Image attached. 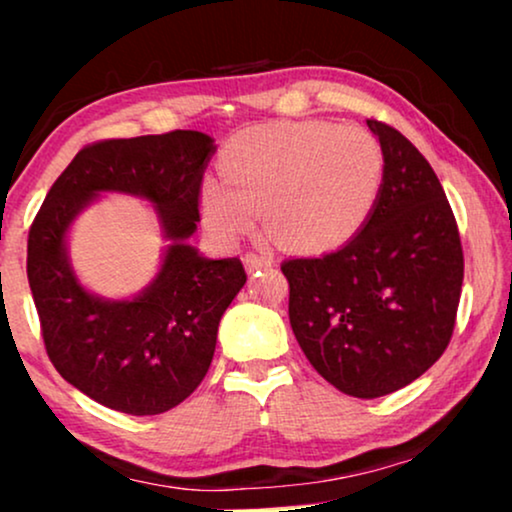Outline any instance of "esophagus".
I'll use <instances>...</instances> for the list:
<instances>
[{"label":"esophagus","instance_id":"1","mask_svg":"<svg viewBox=\"0 0 512 512\" xmlns=\"http://www.w3.org/2000/svg\"><path fill=\"white\" fill-rule=\"evenodd\" d=\"M242 261H244V268H247V272H256V270L270 268V265L275 263V258L268 254H254V251H247Z\"/></svg>","mask_w":512,"mask_h":512}]
</instances>
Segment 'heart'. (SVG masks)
<instances>
[{
  "label": "heart",
  "mask_w": 512,
  "mask_h": 512,
  "mask_svg": "<svg viewBox=\"0 0 512 512\" xmlns=\"http://www.w3.org/2000/svg\"><path fill=\"white\" fill-rule=\"evenodd\" d=\"M219 170L221 181L205 179L198 193L202 221L219 240H240L265 212L279 244L317 254L352 240L368 221L384 156L359 125L275 123L240 132Z\"/></svg>",
  "instance_id": "1"
}]
</instances>
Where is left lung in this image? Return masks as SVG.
I'll list each match as a JSON object with an SVG mask.
<instances>
[{
	"mask_svg": "<svg viewBox=\"0 0 512 512\" xmlns=\"http://www.w3.org/2000/svg\"><path fill=\"white\" fill-rule=\"evenodd\" d=\"M384 156L382 191L345 247L289 258V319L314 370L342 394L387 396L424 375L450 345L464 251L429 160L370 118Z\"/></svg>",
	"mask_w": 512,
	"mask_h": 512,
	"instance_id": "left-lung-1",
	"label": "left lung"
}]
</instances>
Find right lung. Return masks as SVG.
I'll return each instance as SVG.
<instances>
[{
  "instance_id": "add662e5",
  "label": "right lung",
  "mask_w": 512,
  "mask_h": 512,
  "mask_svg": "<svg viewBox=\"0 0 512 512\" xmlns=\"http://www.w3.org/2000/svg\"><path fill=\"white\" fill-rule=\"evenodd\" d=\"M214 139L198 130L104 139L76 153L48 191L27 240V279L46 354L65 380L125 415H160L207 375L219 321L247 282L240 258L188 244ZM100 192L151 201L171 242L159 275L135 299L109 301L75 277L66 233Z\"/></svg>"
}]
</instances>
